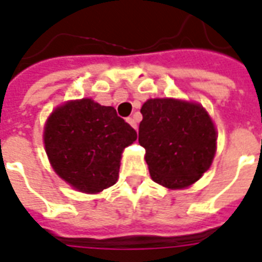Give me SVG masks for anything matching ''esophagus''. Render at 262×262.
Returning <instances> with one entry per match:
<instances>
[{
	"instance_id": "esophagus-1",
	"label": "esophagus",
	"mask_w": 262,
	"mask_h": 262,
	"mask_svg": "<svg viewBox=\"0 0 262 262\" xmlns=\"http://www.w3.org/2000/svg\"><path fill=\"white\" fill-rule=\"evenodd\" d=\"M126 121H127V123H129V125H130L132 127H135V129H137V122H136V119L133 118V117H129V118H127Z\"/></svg>"
}]
</instances>
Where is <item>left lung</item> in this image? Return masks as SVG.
Wrapping results in <instances>:
<instances>
[{
    "mask_svg": "<svg viewBox=\"0 0 262 262\" xmlns=\"http://www.w3.org/2000/svg\"><path fill=\"white\" fill-rule=\"evenodd\" d=\"M139 143L156 183L181 189L194 183L211 166L216 130L200 104L149 99L141 107Z\"/></svg>",
    "mask_w": 262,
    "mask_h": 262,
    "instance_id": "8db88e82",
    "label": "left lung"
}]
</instances>
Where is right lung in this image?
Masks as SVG:
<instances>
[{"instance_id":"obj_1","label":"right lung","mask_w":262,"mask_h":262,"mask_svg":"<svg viewBox=\"0 0 262 262\" xmlns=\"http://www.w3.org/2000/svg\"><path fill=\"white\" fill-rule=\"evenodd\" d=\"M137 133L111 106L91 99L68 102L47 119L45 147L54 171L83 193L117 182L123 148Z\"/></svg>"}]
</instances>
